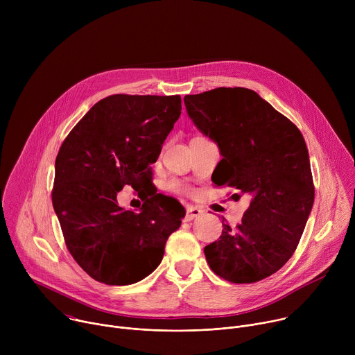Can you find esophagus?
Returning a JSON list of instances; mask_svg holds the SVG:
<instances>
[{
    "mask_svg": "<svg viewBox=\"0 0 355 355\" xmlns=\"http://www.w3.org/2000/svg\"><path fill=\"white\" fill-rule=\"evenodd\" d=\"M202 214H204V211H202L200 208H198V207H189V208L187 209V215H185V222H191L192 219H195V218L200 216Z\"/></svg>",
    "mask_w": 355,
    "mask_h": 355,
    "instance_id": "esophagus-1",
    "label": "esophagus"
}]
</instances>
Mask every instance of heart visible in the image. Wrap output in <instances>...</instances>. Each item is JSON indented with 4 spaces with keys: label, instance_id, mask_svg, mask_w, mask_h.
<instances>
[{
    "label": "heart",
    "instance_id": "1",
    "mask_svg": "<svg viewBox=\"0 0 355 355\" xmlns=\"http://www.w3.org/2000/svg\"><path fill=\"white\" fill-rule=\"evenodd\" d=\"M168 189L173 191V192H175V193H184V195H188V193L192 192V187H191L189 184H187V182L180 181V180H173V181H170Z\"/></svg>",
    "mask_w": 355,
    "mask_h": 355
}]
</instances>
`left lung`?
<instances>
[{
    "instance_id": "1",
    "label": "left lung",
    "mask_w": 355,
    "mask_h": 355,
    "mask_svg": "<svg viewBox=\"0 0 355 355\" xmlns=\"http://www.w3.org/2000/svg\"><path fill=\"white\" fill-rule=\"evenodd\" d=\"M184 103L196 128L215 140L223 159L216 187L248 193L241 223H223L204 248L211 270L234 284L275 274L292 257L315 200L308 147L300 130L256 91L219 87ZM214 177V175H212Z\"/></svg>"
}]
</instances>
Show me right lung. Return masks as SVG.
Masks as SVG:
<instances>
[{
  "mask_svg": "<svg viewBox=\"0 0 355 355\" xmlns=\"http://www.w3.org/2000/svg\"><path fill=\"white\" fill-rule=\"evenodd\" d=\"M180 115V95H111L98 101L60 146L53 208L70 254L95 281L135 284L162 263L185 209L156 193L150 164ZM125 184L144 200L139 213L117 205Z\"/></svg>",
  "mask_w": 355,
  "mask_h": 355,
  "instance_id": "add662e5",
  "label": "right lung"
}]
</instances>
